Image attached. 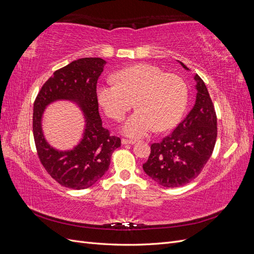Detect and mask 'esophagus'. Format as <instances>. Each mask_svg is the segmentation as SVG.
<instances>
[{
	"instance_id": "1",
	"label": "esophagus",
	"mask_w": 254,
	"mask_h": 254,
	"mask_svg": "<svg viewBox=\"0 0 254 254\" xmlns=\"http://www.w3.org/2000/svg\"><path fill=\"white\" fill-rule=\"evenodd\" d=\"M134 143H135V141H133V140H127V139H123V140H122V144H123V145H127V144L132 145V144H134Z\"/></svg>"
}]
</instances>
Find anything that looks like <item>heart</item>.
Masks as SVG:
<instances>
[{
  "label": "heart",
  "mask_w": 254,
  "mask_h": 254,
  "mask_svg": "<svg viewBox=\"0 0 254 254\" xmlns=\"http://www.w3.org/2000/svg\"><path fill=\"white\" fill-rule=\"evenodd\" d=\"M115 81L98 86L96 96L105 113L122 121L133 106L137 110L122 126L124 134L142 137L156 128H173L181 119L188 103L184 80L151 64H135L119 71Z\"/></svg>",
  "instance_id": "heart-1"
}]
</instances>
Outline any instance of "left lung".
Returning <instances> with one entry per match:
<instances>
[{
  "label": "left lung",
  "instance_id": "1",
  "mask_svg": "<svg viewBox=\"0 0 254 254\" xmlns=\"http://www.w3.org/2000/svg\"><path fill=\"white\" fill-rule=\"evenodd\" d=\"M189 71V67L179 61ZM196 101L187 118L160 143L150 146L143 164L146 175L165 188H178L200 174L209 161L217 137V118L209 91L195 74Z\"/></svg>",
  "mask_w": 254,
  "mask_h": 254
}]
</instances>
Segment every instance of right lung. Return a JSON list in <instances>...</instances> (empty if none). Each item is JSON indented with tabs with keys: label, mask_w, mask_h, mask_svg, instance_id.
Wrapping results in <instances>:
<instances>
[{
	"label": "right lung",
	"mask_w": 254,
	"mask_h": 254,
	"mask_svg": "<svg viewBox=\"0 0 254 254\" xmlns=\"http://www.w3.org/2000/svg\"><path fill=\"white\" fill-rule=\"evenodd\" d=\"M102 58H80L59 68L43 84L34 103L33 131L38 157L47 172L59 184L83 190L95 184L108 171L112 152L121 139L103 127L98 113L96 83L104 71ZM58 100L74 102L82 110L85 129L72 150L60 151L46 141L42 129L44 110Z\"/></svg>",
	"instance_id": "obj_1"
}]
</instances>
